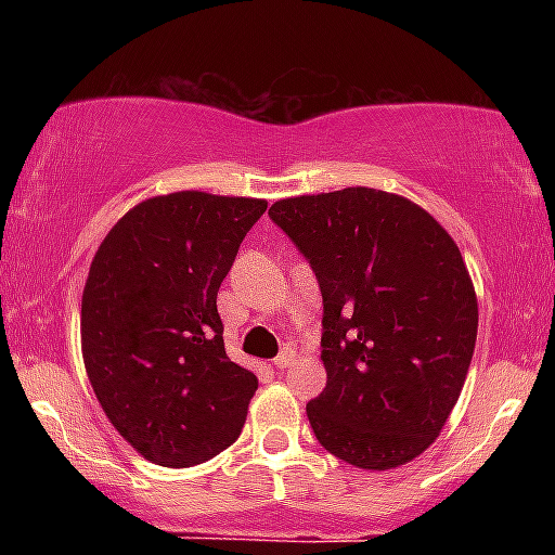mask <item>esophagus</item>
Here are the masks:
<instances>
[{"label": "esophagus", "mask_w": 555, "mask_h": 555, "mask_svg": "<svg viewBox=\"0 0 555 555\" xmlns=\"http://www.w3.org/2000/svg\"><path fill=\"white\" fill-rule=\"evenodd\" d=\"M292 362H295V349L284 347L282 352L276 354V360H273V367H276V371H284V367H289Z\"/></svg>", "instance_id": "34e87169"}]
</instances>
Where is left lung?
Masks as SVG:
<instances>
[{
    "mask_svg": "<svg viewBox=\"0 0 555 555\" xmlns=\"http://www.w3.org/2000/svg\"><path fill=\"white\" fill-rule=\"evenodd\" d=\"M323 297L326 388L308 420L328 454L393 469L436 441L477 339V297L460 247L428 211L373 188L276 201Z\"/></svg>",
    "mask_w": 555,
    "mask_h": 555,
    "instance_id": "obj_1",
    "label": "left lung"
}]
</instances>
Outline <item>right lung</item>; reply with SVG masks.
Wrapping results in <instances>:
<instances>
[{
  "instance_id": "right-lung-1",
  "label": "right lung",
  "mask_w": 555,
  "mask_h": 555,
  "mask_svg": "<svg viewBox=\"0 0 555 555\" xmlns=\"http://www.w3.org/2000/svg\"><path fill=\"white\" fill-rule=\"evenodd\" d=\"M266 206L197 190L149 197L93 256L82 360L101 410L149 462L193 467L240 438L258 378L227 358L216 295Z\"/></svg>"
}]
</instances>
